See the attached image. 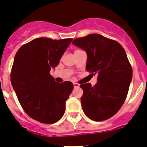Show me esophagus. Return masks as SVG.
Segmentation results:
<instances>
[{
  "label": "esophagus",
  "mask_w": 147,
  "mask_h": 147,
  "mask_svg": "<svg viewBox=\"0 0 147 147\" xmlns=\"http://www.w3.org/2000/svg\"><path fill=\"white\" fill-rule=\"evenodd\" d=\"M73 85H74V87H75V88H76V87H80V84H78V83L74 82Z\"/></svg>",
  "instance_id": "obj_1"
}]
</instances>
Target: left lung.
<instances>
[{"mask_svg": "<svg viewBox=\"0 0 147 147\" xmlns=\"http://www.w3.org/2000/svg\"><path fill=\"white\" fill-rule=\"evenodd\" d=\"M72 43L87 53V71L97 75V84H80L81 104L90 119L101 121L115 115L127 98L132 68L125 50L118 42L99 34L75 39Z\"/></svg>", "mask_w": 147, "mask_h": 147, "instance_id": "1", "label": "left lung"}]
</instances>
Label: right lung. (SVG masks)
<instances>
[{
    "label": "right lung",
    "instance_id": "obj_1",
    "mask_svg": "<svg viewBox=\"0 0 147 147\" xmlns=\"http://www.w3.org/2000/svg\"><path fill=\"white\" fill-rule=\"evenodd\" d=\"M72 40L36 38L22 45L15 55L10 73L12 86L23 110L39 122L53 124L64 115L73 84L56 82L50 71L58 65Z\"/></svg>",
    "mask_w": 147,
    "mask_h": 147
}]
</instances>
